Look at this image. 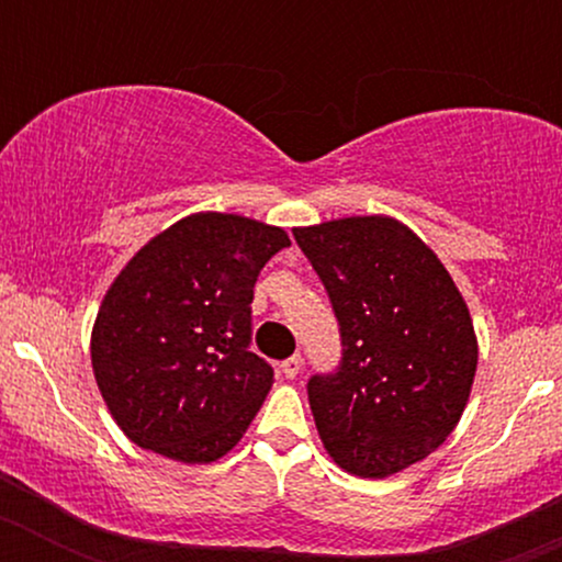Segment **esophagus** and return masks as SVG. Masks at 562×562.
<instances>
[{
    "label": "esophagus",
    "mask_w": 562,
    "mask_h": 562,
    "mask_svg": "<svg viewBox=\"0 0 562 562\" xmlns=\"http://www.w3.org/2000/svg\"><path fill=\"white\" fill-rule=\"evenodd\" d=\"M280 370H282V375L291 378V381H293V378H296L299 372H302V356H291V359H285L280 364Z\"/></svg>",
    "instance_id": "esophagus-1"
}]
</instances>
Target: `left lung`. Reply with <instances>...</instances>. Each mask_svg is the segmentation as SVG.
I'll list each match as a JSON object with an SVG mask.
<instances>
[{
	"label": "left lung",
	"instance_id": "1",
	"mask_svg": "<svg viewBox=\"0 0 562 562\" xmlns=\"http://www.w3.org/2000/svg\"><path fill=\"white\" fill-rule=\"evenodd\" d=\"M331 302L342 356L307 381L323 446L339 468L386 479L457 427L479 345L454 280L411 228L345 217L293 228Z\"/></svg>",
	"mask_w": 562,
	"mask_h": 562
}]
</instances>
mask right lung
I'll list each match as a JSON object with an SVG mask.
<instances>
[{"label": "right lung", "mask_w": 562, "mask_h": 562, "mask_svg": "<svg viewBox=\"0 0 562 562\" xmlns=\"http://www.w3.org/2000/svg\"><path fill=\"white\" fill-rule=\"evenodd\" d=\"M285 247L282 228L206 212L124 266L94 321L92 370L133 443L190 464L239 443L274 381L249 348L252 288Z\"/></svg>", "instance_id": "1"}]
</instances>
